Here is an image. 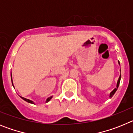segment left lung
<instances>
[{"label":"left lung","mask_w":133,"mask_h":133,"mask_svg":"<svg viewBox=\"0 0 133 133\" xmlns=\"http://www.w3.org/2000/svg\"><path fill=\"white\" fill-rule=\"evenodd\" d=\"M118 64H120L119 61H118ZM120 71H121V70H120ZM121 75H120V77H119V78H118V81H117V87L115 88V89H114L113 90H112V92H110V96H109V97H110V98H111V97H112V96H113V95H114V94L115 93V92H116V91H117V89H118V86H119V84H120V81H121Z\"/></svg>","instance_id":"left-lung-1"}]
</instances>
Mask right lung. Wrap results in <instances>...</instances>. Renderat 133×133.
<instances>
[{
  "instance_id": "right-lung-1",
  "label": "right lung",
  "mask_w": 133,
  "mask_h": 133,
  "mask_svg": "<svg viewBox=\"0 0 133 133\" xmlns=\"http://www.w3.org/2000/svg\"><path fill=\"white\" fill-rule=\"evenodd\" d=\"M10 75H11V81H12V86H13L14 87V85H13V83H12V74H10ZM21 98H23V100H24V101H26L27 103H31V104H35V103H34L33 101H30V100H29V99H27V98H24V97H21ZM52 97H49V98H47V99H46V103H48V102L49 101H50V100L51 99V98H52Z\"/></svg>"
}]
</instances>
